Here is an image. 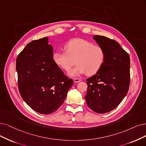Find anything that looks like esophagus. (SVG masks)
<instances>
[{
    "instance_id": "34e87169",
    "label": "esophagus",
    "mask_w": 146,
    "mask_h": 146,
    "mask_svg": "<svg viewBox=\"0 0 146 146\" xmlns=\"http://www.w3.org/2000/svg\"><path fill=\"white\" fill-rule=\"evenodd\" d=\"M73 81H74V82H75V83H78V82H79L80 81V79H78V78H74V79H73Z\"/></svg>"
}]
</instances>
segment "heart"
Wrapping results in <instances>:
<instances>
[{"label": "heart", "instance_id": "heart-1", "mask_svg": "<svg viewBox=\"0 0 146 146\" xmlns=\"http://www.w3.org/2000/svg\"><path fill=\"white\" fill-rule=\"evenodd\" d=\"M65 52L56 51L53 53V60L65 71L69 72L76 63L77 66L68 73L70 77L85 74L93 76L103 67L105 60L104 48L94 46L93 42L81 38H75L64 46Z\"/></svg>", "mask_w": 146, "mask_h": 146}]
</instances>
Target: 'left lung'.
Returning <instances> with one entry per match:
<instances>
[{"instance_id": "left-lung-1", "label": "left lung", "mask_w": 146, "mask_h": 146, "mask_svg": "<svg viewBox=\"0 0 146 146\" xmlns=\"http://www.w3.org/2000/svg\"><path fill=\"white\" fill-rule=\"evenodd\" d=\"M93 39L104 48L105 60L100 71L87 79L88 88L85 99L91 110L105 114L115 108L127 93L130 57L114 40L101 35H94Z\"/></svg>"}]
</instances>
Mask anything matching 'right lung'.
Segmentation results:
<instances>
[{"instance_id": "right-lung-1", "label": "right lung", "mask_w": 146, "mask_h": 146, "mask_svg": "<svg viewBox=\"0 0 146 146\" xmlns=\"http://www.w3.org/2000/svg\"><path fill=\"white\" fill-rule=\"evenodd\" d=\"M48 38L27 44L16 60L18 87L24 101L32 110L50 114L61 106L73 84L53 60Z\"/></svg>"}]
</instances>
